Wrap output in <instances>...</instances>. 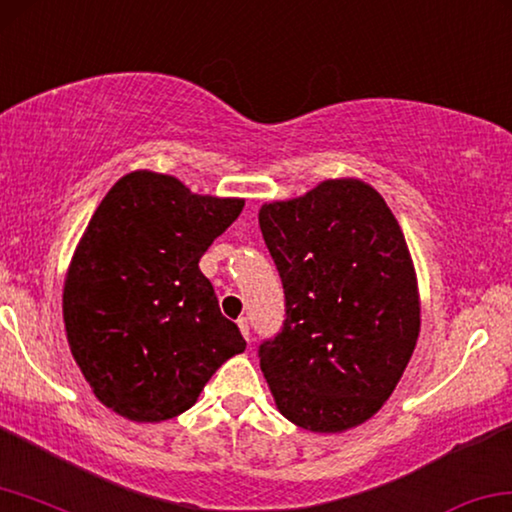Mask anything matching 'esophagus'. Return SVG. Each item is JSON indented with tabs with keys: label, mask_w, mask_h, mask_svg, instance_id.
Wrapping results in <instances>:
<instances>
[{
	"label": "esophagus",
	"mask_w": 512,
	"mask_h": 512,
	"mask_svg": "<svg viewBox=\"0 0 512 512\" xmlns=\"http://www.w3.org/2000/svg\"><path fill=\"white\" fill-rule=\"evenodd\" d=\"M238 327H240L242 336H245V341H249V320L247 318H240L238 320Z\"/></svg>",
	"instance_id": "34e87169"
}]
</instances>
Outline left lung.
Listing matches in <instances>:
<instances>
[{
    "instance_id": "1",
    "label": "left lung",
    "mask_w": 512,
    "mask_h": 512,
    "mask_svg": "<svg viewBox=\"0 0 512 512\" xmlns=\"http://www.w3.org/2000/svg\"><path fill=\"white\" fill-rule=\"evenodd\" d=\"M286 293L279 336L258 350L277 410L311 432L380 412L421 332L416 270L398 219L359 178H329L258 210Z\"/></svg>"
}]
</instances>
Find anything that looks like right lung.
Here are the masks:
<instances>
[{
  "label": "right lung",
  "instance_id": "obj_1",
  "mask_svg": "<svg viewBox=\"0 0 512 512\" xmlns=\"http://www.w3.org/2000/svg\"><path fill=\"white\" fill-rule=\"evenodd\" d=\"M242 208L245 199L194 194L176 176L139 169L93 212L64 281L66 336L91 391L123 419H174L245 352L199 270Z\"/></svg>",
  "mask_w": 512,
  "mask_h": 512
}]
</instances>
